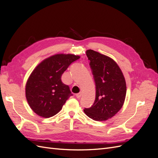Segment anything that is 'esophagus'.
Listing matches in <instances>:
<instances>
[{"label":"esophagus","mask_w":158,"mask_h":158,"mask_svg":"<svg viewBox=\"0 0 158 158\" xmlns=\"http://www.w3.org/2000/svg\"><path fill=\"white\" fill-rule=\"evenodd\" d=\"M81 95H82V93L80 92V93H78V94H76V97L77 98H80L81 97Z\"/></svg>","instance_id":"esophagus-1"}]
</instances>
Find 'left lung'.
<instances>
[{"instance_id":"1","label":"left lung","mask_w":158,"mask_h":158,"mask_svg":"<svg viewBox=\"0 0 158 158\" xmlns=\"http://www.w3.org/2000/svg\"><path fill=\"white\" fill-rule=\"evenodd\" d=\"M86 55L96 92L92 106L84 111L94 121H106L123 106L127 93L125 79L118 64L110 57L92 49L87 50Z\"/></svg>"}]
</instances>
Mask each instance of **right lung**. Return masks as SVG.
<instances>
[{
	"label": "right lung",
	"instance_id": "right-lung-1",
	"mask_svg": "<svg viewBox=\"0 0 158 158\" xmlns=\"http://www.w3.org/2000/svg\"><path fill=\"white\" fill-rule=\"evenodd\" d=\"M80 59L72 54H57L43 60L33 70L26 85V97L31 109L44 118L55 115L72 94L61 81L70 64Z\"/></svg>",
	"mask_w": 158,
	"mask_h": 158
}]
</instances>
